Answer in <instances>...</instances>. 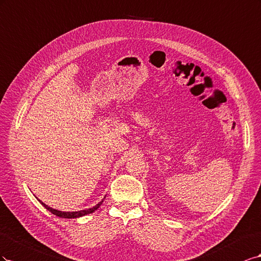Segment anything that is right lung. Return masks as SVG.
I'll return each instance as SVG.
<instances>
[{
	"mask_svg": "<svg viewBox=\"0 0 261 261\" xmlns=\"http://www.w3.org/2000/svg\"><path fill=\"white\" fill-rule=\"evenodd\" d=\"M38 201H39V202H40L44 207H46V209H47L48 211H50L52 214L57 215V217H59V218H63V219H75V218L84 217V215H86V214H89V213H93V212H95V211L97 210L98 207L100 206V204L102 203V201H103V200H101L98 204H96L95 206L91 207V209H86V210H82V211H75V212H62V211H58V210H56V209H52V207H50V206H48V205L44 204L41 200H39V199H38Z\"/></svg>",
	"mask_w": 261,
	"mask_h": 261,
	"instance_id": "add662e5",
	"label": "right lung"
}]
</instances>
